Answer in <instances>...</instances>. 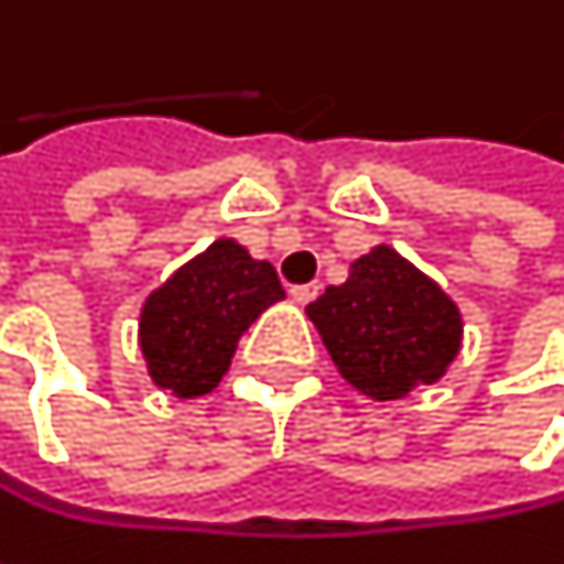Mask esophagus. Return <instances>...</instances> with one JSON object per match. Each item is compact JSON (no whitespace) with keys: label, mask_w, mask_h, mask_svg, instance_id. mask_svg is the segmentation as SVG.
I'll use <instances>...</instances> for the list:
<instances>
[{"label":"esophagus","mask_w":564,"mask_h":564,"mask_svg":"<svg viewBox=\"0 0 564 564\" xmlns=\"http://www.w3.org/2000/svg\"><path fill=\"white\" fill-rule=\"evenodd\" d=\"M316 293H319V283H293L290 286V296L296 303H310V300H316Z\"/></svg>","instance_id":"1"}]
</instances>
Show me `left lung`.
Returning a JSON list of instances; mask_svg holds the SVG:
<instances>
[{
  "instance_id": "1",
  "label": "left lung",
  "mask_w": 564,
  "mask_h": 564,
  "mask_svg": "<svg viewBox=\"0 0 564 564\" xmlns=\"http://www.w3.org/2000/svg\"><path fill=\"white\" fill-rule=\"evenodd\" d=\"M343 379L376 401L401 398L444 376L460 349V313L451 296L389 245L349 268L306 306Z\"/></svg>"
}]
</instances>
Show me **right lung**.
Listing matches in <instances>:
<instances>
[{
    "instance_id": "add662e5",
    "label": "right lung",
    "mask_w": 564,
    "mask_h": 564,
    "mask_svg": "<svg viewBox=\"0 0 564 564\" xmlns=\"http://www.w3.org/2000/svg\"><path fill=\"white\" fill-rule=\"evenodd\" d=\"M283 300L278 271L221 238L178 268L140 316V346L160 389L195 398L212 392L231 366L241 333Z\"/></svg>"
}]
</instances>
